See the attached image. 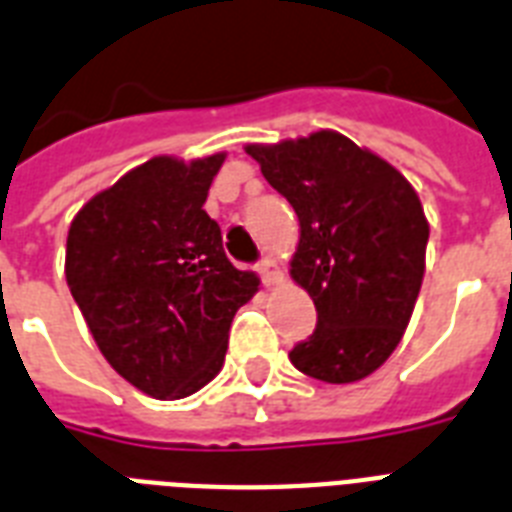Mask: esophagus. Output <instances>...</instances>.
Segmentation results:
<instances>
[{"label":"esophagus","instance_id":"obj_1","mask_svg":"<svg viewBox=\"0 0 512 512\" xmlns=\"http://www.w3.org/2000/svg\"><path fill=\"white\" fill-rule=\"evenodd\" d=\"M257 273H260V278H263L265 286H273L281 281V268L276 265V260H270V257H265V260H260L257 263Z\"/></svg>","mask_w":512,"mask_h":512}]
</instances>
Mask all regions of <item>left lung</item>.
Returning a JSON list of instances; mask_svg holds the SVG:
<instances>
[{"label": "left lung", "instance_id": "8db88e82", "mask_svg": "<svg viewBox=\"0 0 512 512\" xmlns=\"http://www.w3.org/2000/svg\"><path fill=\"white\" fill-rule=\"evenodd\" d=\"M247 155L297 213L289 273L318 310V326L289 360L326 384L371 376L400 344L421 292V199L400 170L336 131L247 144Z\"/></svg>", "mask_w": 512, "mask_h": 512}]
</instances>
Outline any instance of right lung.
<instances>
[{
    "mask_svg": "<svg viewBox=\"0 0 512 512\" xmlns=\"http://www.w3.org/2000/svg\"><path fill=\"white\" fill-rule=\"evenodd\" d=\"M226 155L152 157L70 223L65 278L107 363L149 397L181 400L223 368L236 310L260 278L223 252L202 210Z\"/></svg>",
    "mask_w": 512,
    "mask_h": 512,
    "instance_id": "right-lung-1",
    "label": "right lung"
}]
</instances>
